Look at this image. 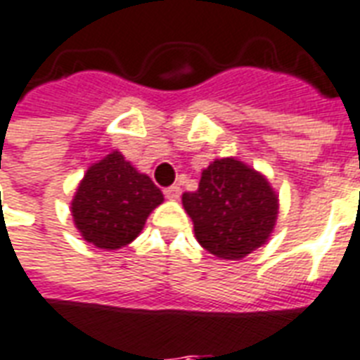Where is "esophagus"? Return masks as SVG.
Wrapping results in <instances>:
<instances>
[{
	"mask_svg": "<svg viewBox=\"0 0 360 360\" xmlns=\"http://www.w3.org/2000/svg\"><path fill=\"white\" fill-rule=\"evenodd\" d=\"M180 188L178 186H169V188H165V198L167 199H178L180 198Z\"/></svg>",
	"mask_w": 360,
	"mask_h": 360,
	"instance_id": "1",
	"label": "esophagus"
}]
</instances>
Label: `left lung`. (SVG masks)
<instances>
[{"label": "left lung", "mask_w": 360, "mask_h": 360, "mask_svg": "<svg viewBox=\"0 0 360 360\" xmlns=\"http://www.w3.org/2000/svg\"><path fill=\"white\" fill-rule=\"evenodd\" d=\"M182 203L201 248L228 261L261 248L278 214V198L266 178L236 159L212 161L198 191L184 193Z\"/></svg>", "instance_id": "obj_1"}]
</instances>
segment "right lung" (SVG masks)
Segmentation results:
<instances>
[{"label": "right lung", "mask_w": 360, "mask_h": 360, "mask_svg": "<svg viewBox=\"0 0 360 360\" xmlns=\"http://www.w3.org/2000/svg\"><path fill=\"white\" fill-rule=\"evenodd\" d=\"M161 203L162 193L151 178L112 151L88 169L72 199V217L84 240L119 249L136 240L149 212Z\"/></svg>", "instance_id": "obj_1"}]
</instances>
